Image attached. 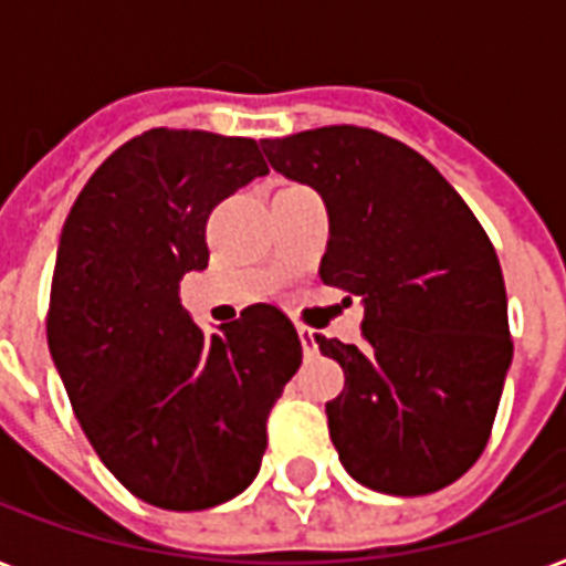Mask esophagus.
Returning a JSON list of instances; mask_svg holds the SVG:
<instances>
[{
  "mask_svg": "<svg viewBox=\"0 0 566 566\" xmlns=\"http://www.w3.org/2000/svg\"><path fill=\"white\" fill-rule=\"evenodd\" d=\"M296 332H300V340H302V349H305V355L317 353V344H314V335H311V328L300 326Z\"/></svg>",
  "mask_w": 566,
  "mask_h": 566,
  "instance_id": "34e87169",
  "label": "esophagus"
}]
</instances>
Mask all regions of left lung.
<instances>
[{
  "label": "left lung",
  "instance_id": "left-lung-1",
  "mask_svg": "<svg viewBox=\"0 0 566 566\" xmlns=\"http://www.w3.org/2000/svg\"><path fill=\"white\" fill-rule=\"evenodd\" d=\"M266 161L311 185L328 211L319 279L361 296L364 344L317 335L344 367L326 402L346 473L373 491L420 496L479 461L514 340L488 231L411 146L361 126L261 140Z\"/></svg>",
  "mask_w": 566,
  "mask_h": 566
}]
</instances>
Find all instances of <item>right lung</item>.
Wrapping results in <instances>:
<instances>
[{
  "label": "right lung",
  "mask_w": 566,
  "mask_h": 566,
  "mask_svg": "<svg viewBox=\"0 0 566 566\" xmlns=\"http://www.w3.org/2000/svg\"><path fill=\"white\" fill-rule=\"evenodd\" d=\"M266 172L252 137L149 128L102 161L61 231L49 353L102 464L158 509L247 491L300 370V335L275 305L205 335L179 300L185 273L208 266L213 208Z\"/></svg>",
  "instance_id": "1"
}]
</instances>
